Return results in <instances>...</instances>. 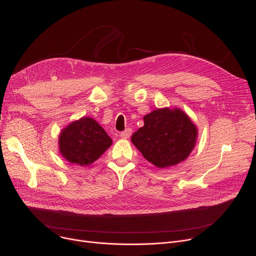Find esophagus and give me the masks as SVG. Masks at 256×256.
<instances>
[{
  "label": "esophagus",
  "instance_id": "esophagus-1",
  "mask_svg": "<svg viewBox=\"0 0 256 256\" xmlns=\"http://www.w3.org/2000/svg\"><path fill=\"white\" fill-rule=\"evenodd\" d=\"M130 135H132V130L130 128H126L124 132H121L119 134V136L122 139H128V138H130Z\"/></svg>",
  "mask_w": 256,
  "mask_h": 256
}]
</instances>
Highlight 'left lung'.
I'll use <instances>...</instances> for the list:
<instances>
[{"label": "left lung", "instance_id": "1", "mask_svg": "<svg viewBox=\"0 0 256 256\" xmlns=\"http://www.w3.org/2000/svg\"><path fill=\"white\" fill-rule=\"evenodd\" d=\"M144 126L132 134V142L144 158L158 168L176 165L193 150L197 130L182 111L158 109L143 117Z\"/></svg>", "mask_w": 256, "mask_h": 256}]
</instances>
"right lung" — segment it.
Wrapping results in <instances>:
<instances>
[{"label": "right lung", "instance_id": "right-lung-1", "mask_svg": "<svg viewBox=\"0 0 256 256\" xmlns=\"http://www.w3.org/2000/svg\"><path fill=\"white\" fill-rule=\"evenodd\" d=\"M112 144V139L96 120L83 117L64 128L59 137L61 154L72 164L88 166Z\"/></svg>", "mask_w": 256, "mask_h": 256}]
</instances>
